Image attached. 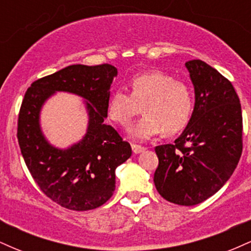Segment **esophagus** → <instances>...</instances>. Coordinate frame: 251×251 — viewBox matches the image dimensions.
I'll use <instances>...</instances> for the list:
<instances>
[{
	"label": "esophagus",
	"mask_w": 251,
	"mask_h": 251,
	"mask_svg": "<svg viewBox=\"0 0 251 251\" xmlns=\"http://www.w3.org/2000/svg\"><path fill=\"white\" fill-rule=\"evenodd\" d=\"M132 151H133L134 154H139L142 153V152L145 151V148H142V146L139 145H134V144H132Z\"/></svg>",
	"instance_id": "1"
}]
</instances>
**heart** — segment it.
<instances>
[{"instance_id": "obj_1", "label": "heart", "mask_w": 251, "mask_h": 251, "mask_svg": "<svg viewBox=\"0 0 251 251\" xmlns=\"http://www.w3.org/2000/svg\"><path fill=\"white\" fill-rule=\"evenodd\" d=\"M129 87L131 94H112L107 113L112 122L127 126L142 107L145 116L128 129L132 139L144 142L163 131L175 134L188 125L194 111V93L188 83L165 72L151 71L135 76Z\"/></svg>"}]
</instances>
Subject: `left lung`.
<instances>
[{"label": "left lung", "mask_w": 251, "mask_h": 251, "mask_svg": "<svg viewBox=\"0 0 251 251\" xmlns=\"http://www.w3.org/2000/svg\"><path fill=\"white\" fill-rule=\"evenodd\" d=\"M195 107L175 144L155 148L153 181L163 198L191 206L208 200L234 174L242 154V109L234 86L201 60L185 63Z\"/></svg>", "instance_id": "1"}]
</instances>
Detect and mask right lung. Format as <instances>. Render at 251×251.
Here are the masks:
<instances>
[{
  "instance_id": "right-lung-1",
  "label": "right lung",
  "mask_w": 251,
  "mask_h": 251,
  "mask_svg": "<svg viewBox=\"0 0 251 251\" xmlns=\"http://www.w3.org/2000/svg\"><path fill=\"white\" fill-rule=\"evenodd\" d=\"M114 66L72 65L36 80L25 94L17 123V139L25 165L42 192L66 209L86 211L99 208L113 195L116 169L132 154L107 118ZM56 91L82 97L88 111L86 133L66 149L51 146L44 137L39 114Z\"/></svg>"
}]
</instances>
